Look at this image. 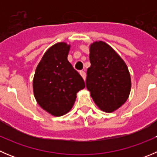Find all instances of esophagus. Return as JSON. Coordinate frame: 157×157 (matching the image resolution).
Returning a JSON list of instances; mask_svg holds the SVG:
<instances>
[{
    "label": "esophagus",
    "instance_id": "esophagus-1",
    "mask_svg": "<svg viewBox=\"0 0 157 157\" xmlns=\"http://www.w3.org/2000/svg\"><path fill=\"white\" fill-rule=\"evenodd\" d=\"M80 74L81 75V77H83V80H85V79H86V73H85L83 71H80Z\"/></svg>",
    "mask_w": 157,
    "mask_h": 157
}]
</instances>
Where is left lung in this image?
I'll list each match as a JSON object with an SVG mask.
<instances>
[{"instance_id":"8db88e82","label":"left lung","mask_w":157,"mask_h":157,"mask_svg":"<svg viewBox=\"0 0 157 157\" xmlns=\"http://www.w3.org/2000/svg\"><path fill=\"white\" fill-rule=\"evenodd\" d=\"M90 61L86 86L90 96L101 110H117L127 101L131 92V76L125 62L102 41L90 45Z\"/></svg>"}]
</instances>
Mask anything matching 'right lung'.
I'll return each mask as SVG.
<instances>
[{
	"label": "right lung",
	"mask_w": 157,
	"mask_h": 157,
	"mask_svg": "<svg viewBox=\"0 0 157 157\" xmlns=\"http://www.w3.org/2000/svg\"><path fill=\"white\" fill-rule=\"evenodd\" d=\"M71 45L58 42L45 52L33 78V93L38 104L54 116L72 109L77 93L85 87L81 76L67 60Z\"/></svg>",
	"instance_id": "obj_1"
}]
</instances>
